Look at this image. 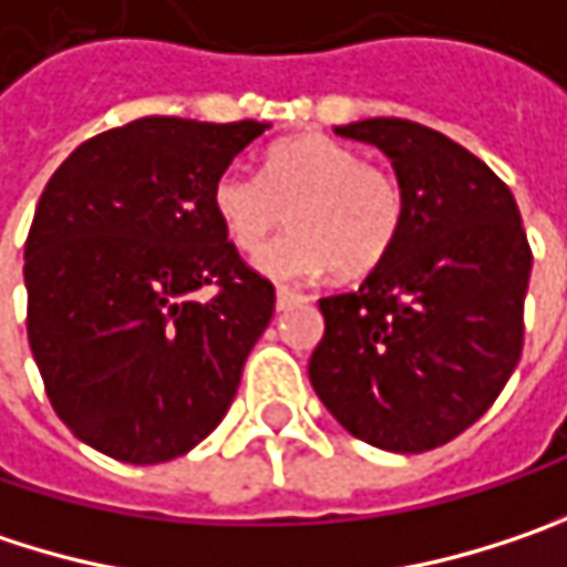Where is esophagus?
I'll return each instance as SVG.
<instances>
[{
    "mask_svg": "<svg viewBox=\"0 0 567 567\" xmlns=\"http://www.w3.org/2000/svg\"><path fill=\"white\" fill-rule=\"evenodd\" d=\"M306 303V293L290 290V287H277V309H290V306Z\"/></svg>",
    "mask_w": 567,
    "mask_h": 567,
    "instance_id": "34e87169",
    "label": "esophagus"
}]
</instances>
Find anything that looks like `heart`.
<instances>
[{
  "mask_svg": "<svg viewBox=\"0 0 567 567\" xmlns=\"http://www.w3.org/2000/svg\"><path fill=\"white\" fill-rule=\"evenodd\" d=\"M213 209L241 251H258L280 228H293L258 258L277 280H309L322 270L358 277L393 251L406 219L400 181L348 144L300 135L270 147L261 174L225 167L213 183Z\"/></svg>",
  "mask_w": 567,
  "mask_h": 567,
  "instance_id": "heart-1",
  "label": "heart"
}]
</instances>
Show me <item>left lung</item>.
I'll use <instances>...</instances> for the list:
<instances>
[{"instance_id":"left-lung-1","label":"left lung","mask_w":567,"mask_h":567,"mask_svg":"<svg viewBox=\"0 0 567 567\" xmlns=\"http://www.w3.org/2000/svg\"><path fill=\"white\" fill-rule=\"evenodd\" d=\"M336 135L384 151L406 219L358 290L319 300L309 381L354 439L429 452L477 423L519 364L533 248L509 186L442 132L368 118Z\"/></svg>"}]
</instances>
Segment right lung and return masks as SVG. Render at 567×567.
Here are the masks:
<instances>
[{"label":"right lung","instance_id":"add662e5","mask_svg":"<svg viewBox=\"0 0 567 567\" xmlns=\"http://www.w3.org/2000/svg\"><path fill=\"white\" fill-rule=\"evenodd\" d=\"M264 128L144 115L80 144L38 199L28 344L54 413L109 458L186 455L235 400L274 284L228 241L213 183Z\"/></svg>","mask_w":567,"mask_h":567}]
</instances>
